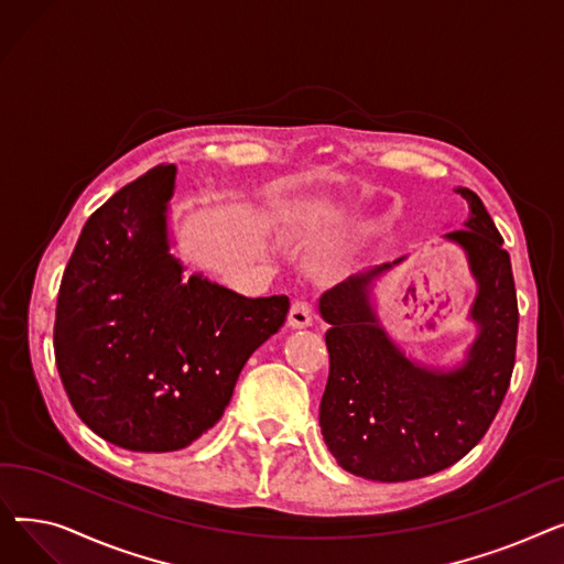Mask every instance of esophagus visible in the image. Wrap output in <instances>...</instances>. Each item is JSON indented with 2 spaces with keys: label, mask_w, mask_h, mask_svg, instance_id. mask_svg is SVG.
I'll return each instance as SVG.
<instances>
[{
  "label": "esophagus",
  "mask_w": 564,
  "mask_h": 564,
  "mask_svg": "<svg viewBox=\"0 0 564 564\" xmlns=\"http://www.w3.org/2000/svg\"><path fill=\"white\" fill-rule=\"evenodd\" d=\"M288 324L292 329H306L313 324V306L304 300L292 302L290 313H288Z\"/></svg>",
  "instance_id": "34e87169"
}]
</instances>
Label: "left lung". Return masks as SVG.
Returning <instances> with one entry per match:
<instances>
[{"label":"left lung","instance_id":"left-lung-1","mask_svg":"<svg viewBox=\"0 0 564 564\" xmlns=\"http://www.w3.org/2000/svg\"><path fill=\"white\" fill-rule=\"evenodd\" d=\"M466 228L446 240L466 251L478 283L470 319L478 338L451 370L413 364L393 345L370 304L372 281L395 262L349 276L319 297L327 332L329 379L319 402L322 436L336 462L368 480L404 482L459 462L489 430L510 389L519 306L510 253L487 207L470 189Z\"/></svg>","mask_w":564,"mask_h":564}]
</instances>
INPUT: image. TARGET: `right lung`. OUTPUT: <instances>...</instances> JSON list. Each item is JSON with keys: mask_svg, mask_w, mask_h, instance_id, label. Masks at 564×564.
Here are the masks:
<instances>
[{"mask_svg": "<svg viewBox=\"0 0 564 564\" xmlns=\"http://www.w3.org/2000/svg\"><path fill=\"white\" fill-rule=\"evenodd\" d=\"M175 166L160 164L88 217L56 297L54 359L77 416L137 453L187 448L232 398L290 300L242 297L169 251Z\"/></svg>", "mask_w": 564, "mask_h": 564, "instance_id": "add662e5", "label": "right lung"}]
</instances>
